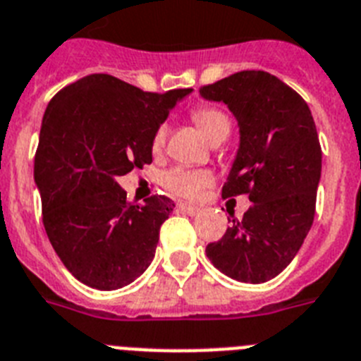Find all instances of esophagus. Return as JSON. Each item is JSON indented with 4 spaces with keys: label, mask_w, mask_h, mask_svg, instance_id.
<instances>
[{
    "label": "esophagus",
    "mask_w": 361,
    "mask_h": 361,
    "mask_svg": "<svg viewBox=\"0 0 361 361\" xmlns=\"http://www.w3.org/2000/svg\"><path fill=\"white\" fill-rule=\"evenodd\" d=\"M178 209H180L181 212H185V214H189V216L200 214V207L189 205V203H178Z\"/></svg>",
    "instance_id": "1"
}]
</instances>
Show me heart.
I'll list each match as a JSON object with an SVG mask.
<instances>
[{
	"mask_svg": "<svg viewBox=\"0 0 361 361\" xmlns=\"http://www.w3.org/2000/svg\"><path fill=\"white\" fill-rule=\"evenodd\" d=\"M190 118L211 143H221L224 140H227L233 130V121L227 112L219 106H198L190 112ZM165 140H167V128L165 125H159L150 137V149L159 152L165 147ZM211 183L212 174L205 169L172 167L161 176V185L165 187V190L185 200L200 198L203 189H207Z\"/></svg>",
	"mask_w": 361,
	"mask_h": 361,
	"instance_id": "b5f03b06",
	"label": "heart"
}]
</instances>
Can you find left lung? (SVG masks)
I'll return each mask as SVG.
<instances>
[{
    "mask_svg": "<svg viewBox=\"0 0 361 361\" xmlns=\"http://www.w3.org/2000/svg\"><path fill=\"white\" fill-rule=\"evenodd\" d=\"M224 102L240 125V149L221 196L252 205L205 249L218 271L245 283L280 274L296 256L316 214L322 147L305 99L276 76L241 71L200 87Z\"/></svg>",
    "mask_w": 361,
    "mask_h": 361,
    "instance_id": "8db88e82",
    "label": "left lung"
}]
</instances>
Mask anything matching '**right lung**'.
Returning a JSON list of instances; mask_svg holds the SVG:
<instances>
[{
	"label": "right lung",
	"mask_w": 361,
	"mask_h": 361,
	"mask_svg": "<svg viewBox=\"0 0 361 361\" xmlns=\"http://www.w3.org/2000/svg\"><path fill=\"white\" fill-rule=\"evenodd\" d=\"M189 92H145L109 74H90L50 99L34 180L47 236L81 283L120 289L154 258L174 202L154 194L145 205H133L116 180L152 163L150 137Z\"/></svg>",
	"instance_id": "add662e5"
}]
</instances>
